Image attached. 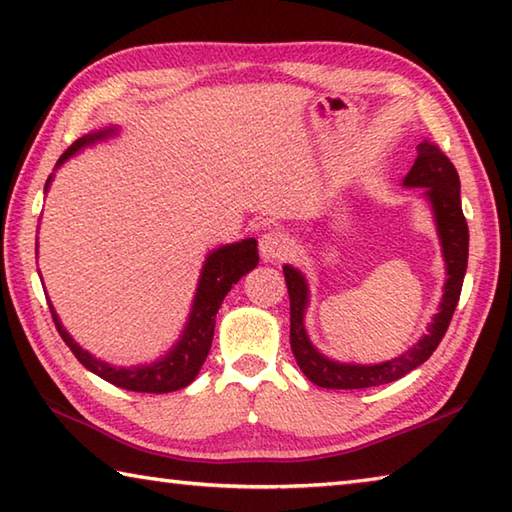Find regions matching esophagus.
<instances>
[{"label": "esophagus", "instance_id": "obj_1", "mask_svg": "<svg viewBox=\"0 0 512 512\" xmlns=\"http://www.w3.org/2000/svg\"><path fill=\"white\" fill-rule=\"evenodd\" d=\"M259 255H262L264 262H277V259H284L288 255V242L282 233L277 230H268L262 237H259Z\"/></svg>", "mask_w": 512, "mask_h": 512}]
</instances>
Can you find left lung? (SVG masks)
<instances>
[{
    "label": "left lung",
    "instance_id": "obj_1",
    "mask_svg": "<svg viewBox=\"0 0 512 512\" xmlns=\"http://www.w3.org/2000/svg\"><path fill=\"white\" fill-rule=\"evenodd\" d=\"M406 188H422L424 199L433 210L435 228L439 244H442V257L446 264V282L444 295L439 302L437 315L428 324L426 335L395 359L379 364H348L330 359L319 353L315 344L310 342L308 330L304 324L306 308L310 302V288L304 273L290 264L284 266V277L290 297V348L297 359L302 373L322 388L353 390L390 384L395 379L408 375L410 370L422 366L426 359L435 353V348L446 335L450 319L462 293L466 266H468V224L459 199V175L453 162L439 150L433 142L424 139L417 146V159L413 168L404 177Z\"/></svg>",
    "mask_w": 512,
    "mask_h": 512
}]
</instances>
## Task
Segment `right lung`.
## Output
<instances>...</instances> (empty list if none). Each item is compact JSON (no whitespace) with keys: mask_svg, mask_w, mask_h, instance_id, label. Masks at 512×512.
<instances>
[{"mask_svg":"<svg viewBox=\"0 0 512 512\" xmlns=\"http://www.w3.org/2000/svg\"><path fill=\"white\" fill-rule=\"evenodd\" d=\"M115 135H119V126L93 130V133L79 137L77 142L73 146H68L66 153L57 159L55 170L62 164H66L73 155L82 153L84 148L106 142V139ZM53 177L55 175H50L46 179L44 193H48ZM257 262H259L257 239L253 237L210 250L204 259L202 273H199L195 299H193V306H190L182 335H179L173 348H168L166 355H162L150 364L113 366L104 362V359H97L95 355H90L88 350L79 346L73 337H70V333L62 324V319L57 317L53 304H50V299H48V308L66 346L73 350V355L82 362L84 368L90 370V373L106 379V382L113 386L135 390V393H155V395L173 393V390L186 388L199 375V368L204 366L210 344H213L215 315L219 306H222L224 297L230 293L233 284H237L246 273H250V270L257 266Z\"/></svg>","mask_w":512,"mask_h":512,"instance_id":"obj_1","label":"right lung"}]
</instances>
